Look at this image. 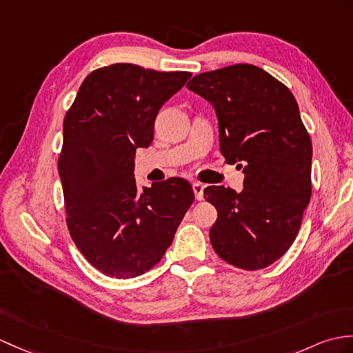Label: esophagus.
<instances>
[{
    "label": "esophagus",
    "instance_id": "obj_1",
    "mask_svg": "<svg viewBox=\"0 0 353 353\" xmlns=\"http://www.w3.org/2000/svg\"><path fill=\"white\" fill-rule=\"evenodd\" d=\"M192 190H194V194H195V199L196 200H201L203 199V191H204V186L199 182H194L192 183Z\"/></svg>",
    "mask_w": 353,
    "mask_h": 353
}]
</instances>
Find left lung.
<instances>
[{
	"instance_id": "8db88e82",
	"label": "left lung",
	"mask_w": 353,
	"mask_h": 353,
	"mask_svg": "<svg viewBox=\"0 0 353 353\" xmlns=\"http://www.w3.org/2000/svg\"><path fill=\"white\" fill-rule=\"evenodd\" d=\"M186 87L214 106L221 153L245 174L242 192L204 190L218 210L212 247L236 268L263 269L292 247L311 199L313 147L296 99L252 64L200 73Z\"/></svg>"
}]
</instances>
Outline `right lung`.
<instances>
[{
  "mask_svg": "<svg viewBox=\"0 0 353 353\" xmlns=\"http://www.w3.org/2000/svg\"><path fill=\"white\" fill-rule=\"evenodd\" d=\"M191 78L129 63L93 70L63 123L59 174L65 223L81 254L111 278L159 263L194 201L191 183L170 177L139 190L135 153L153 141L161 106Z\"/></svg>",
  "mask_w": 353,
  "mask_h": 353,
  "instance_id": "obj_1",
  "label": "right lung"
}]
</instances>
